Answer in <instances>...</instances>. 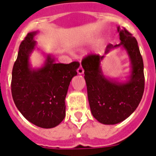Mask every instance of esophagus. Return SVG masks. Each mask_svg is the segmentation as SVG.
Segmentation results:
<instances>
[{
	"instance_id": "1",
	"label": "esophagus",
	"mask_w": 156,
	"mask_h": 156,
	"mask_svg": "<svg viewBox=\"0 0 156 156\" xmlns=\"http://www.w3.org/2000/svg\"><path fill=\"white\" fill-rule=\"evenodd\" d=\"M78 73L79 74H83V73H84V70H83V68H82V66H81V65H80V66L78 67Z\"/></svg>"
}]
</instances>
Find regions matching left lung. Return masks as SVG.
I'll return each instance as SVG.
<instances>
[{
    "instance_id": "obj_1",
    "label": "left lung",
    "mask_w": 156,
    "mask_h": 156,
    "mask_svg": "<svg viewBox=\"0 0 156 156\" xmlns=\"http://www.w3.org/2000/svg\"><path fill=\"white\" fill-rule=\"evenodd\" d=\"M120 43L108 44L105 55L121 46L126 50L132 64L129 80L116 82L106 78L101 69L105 55L90 54L82 61L90 110L95 119L104 125H115L128 118L138 107L144 90V62L136 38L125 27H117Z\"/></svg>"
}]
</instances>
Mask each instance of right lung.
Masks as SVG:
<instances>
[{"label": "right lung", "mask_w": 156, "mask_h": 156, "mask_svg": "<svg viewBox=\"0 0 156 156\" xmlns=\"http://www.w3.org/2000/svg\"><path fill=\"white\" fill-rule=\"evenodd\" d=\"M36 33L27 34L20 45L12 73V96L18 110L28 121L40 128L51 129L66 116L65 98L80 64L55 63L48 55L43 67L31 69L29 56L36 44Z\"/></svg>", "instance_id": "obj_1"}]
</instances>
